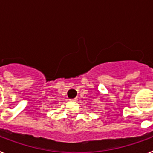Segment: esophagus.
I'll return each instance as SVG.
<instances>
[{
  "instance_id": "obj_1",
  "label": "esophagus",
  "mask_w": 153,
  "mask_h": 153,
  "mask_svg": "<svg viewBox=\"0 0 153 153\" xmlns=\"http://www.w3.org/2000/svg\"><path fill=\"white\" fill-rule=\"evenodd\" d=\"M71 100V101H76V100H77V98H74V99H71V100Z\"/></svg>"
}]
</instances>
